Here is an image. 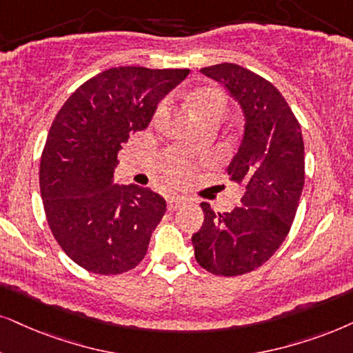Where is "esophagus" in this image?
<instances>
[{"label":"esophagus","mask_w":353,"mask_h":353,"mask_svg":"<svg viewBox=\"0 0 353 353\" xmlns=\"http://www.w3.org/2000/svg\"><path fill=\"white\" fill-rule=\"evenodd\" d=\"M184 203H185L184 197H172V199H169L168 200L169 212H174V210H177L179 207H182V205H184Z\"/></svg>","instance_id":"1"}]
</instances>
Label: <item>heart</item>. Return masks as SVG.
Here are the masks:
<instances>
[{
  "instance_id": "1",
  "label": "heart",
  "mask_w": 353,
  "mask_h": 353,
  "mask_svg": "<svg viewBox=\"0 0 353 353\" xmlns=\"http://www.w3.org/2000/svg\"><path fill=\"white\" fill-rule=\"evenodd\" d=\"M189 107L190 112L194 115V119L197 122H205V120H221L223 115L226 112V107H228V99L226 94L215 86H202L195 89L189 97ZM166 109V102L159 104L158 110H156V117H159ZM187 164L184 161H176L171 163L164 169V172L168 174V177H171L172 181H181L187 176Z\"/></svg>"
}]
</instances>
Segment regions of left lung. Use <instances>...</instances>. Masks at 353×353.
<instances>
[{
    "label": "left lung",
    "instance_id": "obj_1",
    "mask_svg": "<svg viewBox=\"0 0 353 353\" xmlns=\"http://www.w3.org/2000/svg\"><path fill=\"white\" fill-rule=\"evenodd\" d=\"M200 71L220 81L243 109L244 135L226 171L244 195L225 213L200 203L203 225L192 244L205 270L243 275L274 256L295 220L305 185L301 127L279 89L251 70L220 63Z\"/></svg>",
    "mask_w": 353,
    "mask_h": 353
}]
</instances>
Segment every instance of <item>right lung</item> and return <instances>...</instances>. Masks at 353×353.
<instances>
[{"instance_id":"right-lung-1","label":"right lung","mask_w":353,"mask_h":353,"mask_svg":"<svg viewBox=\"0 0 353 353\" xmlns=\"http://www.w3.org/2000/svg\"><path fill=\"white\" fill-rule=\"evenodd\" d=\"M187 74L110 68L81 84L58 110L40 158V195L52 234L83 269L117 275L143 261L166 200L148 187L114 184L117 154Z\"/></svg>"}]
</instances>
